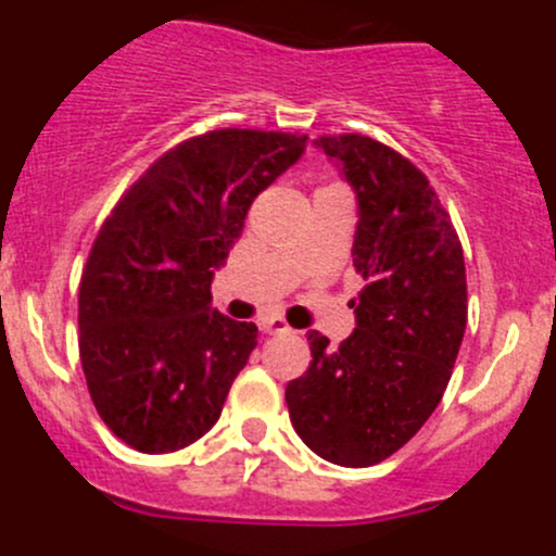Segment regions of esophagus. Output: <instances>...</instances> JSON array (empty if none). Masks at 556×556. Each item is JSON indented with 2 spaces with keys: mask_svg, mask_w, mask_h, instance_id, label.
<instances>
[{
  "mask_svg": "<svg viewBox=\"0 0 556 556\" xmlns=\"http://www.w3.org/2000/svg\"><path fill=\"white\" fill-rule=\"evenodd\" d=\"M257 325H261L263 333H268V336H279V333H288L290 330V325L285 323L282 317H261L257 319Z\"/></svg>",
  "mask_w": 556,
  "mask_h": 556,
  "instance_id": "esophagus-1",
  "label": "esophagus"
}]
</instances>
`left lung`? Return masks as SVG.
Instances as JSON below:
<instances>
[{
    "mask_svg": "<svg viewBox=\"0 0 556 556\" xmlns=\"http://www.w3.org/2000/svg\"><path fill=\"white\" fill-rule=\"evenodd\" d=\"M357 195L352 263L366 288L357 328L330 350L309 330L312 363L285 390L306 446L344 468L401 450L441 403L468 323L463 244L433 185L387 144L361 134L319 137Z\"/></svg>",
    "mask_w": 556,
    "mask_h": 556,
    "instance_id": "1",
    "label": "left lung"
}]
</instances>
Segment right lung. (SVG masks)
Returning <instances> with one entry per match:
<instances>
[{"label": "right lung", "instance_id": "obj_1", "mask_svg": "<svg viewBox=\"0 0 556 556\" xmlns=\"http://www.w3.org/2000/svg\"><path fill=\"white\" fill-rule=\"evenodd\" d=\"M306 139L255 128L185 139L104 220L80 279V363L99 417L131 450L177 452L220 419L257 328L212 309V277Z\"/></svg>", "mask_w": 556, "mask_h": 556}]
</instances>
